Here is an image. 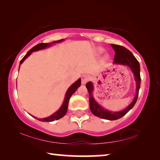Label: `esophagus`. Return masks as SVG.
Returning <instances> with one entry per match:
<instances>
[{
	"label": "esophagus",
	"instance_id": "esophagus-1",
	"mask_svg": "<svg viewBox=\"0 0 160 160\" xmlns=\"http://www.w3.org/2000/svg\"><path fill=\"white\" fill-rule=\"evenodd\" d=\"M89 76L88 75H83L82 77H81V82L82 84H86L89 81Z\"/></svg>",
	"mask_w": 160,
	"mask_h": 160
}]
</instances>
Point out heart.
Segmentation results:
<instances>
[{
    "instance_id": "heart-1",
    "label": "heart",
    "mask_w": 160,
    "mask_h": 160,
    "mask_svg": "<svg viewBox=\"0 0 160 160\" xmlns=\"http://www.w3.org/2000/svg\"><path fill=\"white\" fill-rule=\"evenodd\" d=\"M103 51V49H102V48H99V51H100V52H102V51Z\"/></svg>"
}]
</instances>
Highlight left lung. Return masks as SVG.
I'll use <instances>...</instances> for the list:
<instances>
[{
  "mask_svg": "<svg viewBox=\"0 0 160 160\" xmlns=\"http://www.w3.org/2000/svg\"><path fill=\"white\" fill-rule=\"evenodd\" d=\"M112 48L115 51V56H114V62L113 63L121 64L124 66H128L131 68L132 72L135 75V79L136 81V95H135L133 101L129 106L121 112H109V111L106 110L104 108H102L100 105L94 101L92 96V90H93V85L91 82H89L86 84V88L88 89L89 94H90V98H89V102H90V108L92 113L94 116H97L103 119H107V120H116V119L121 118L123 117L124 115H126L132 107H134L135 103L137 102L138 97V93L140 87V64L139 62L135 58L131 51L126 48L120 45L116 44H111Z\"/></svg>",
  "mask_w": 160,
  "mask_h": 160,
  "instance_id": "8db88e82",
  "label": "left lung"
}]
</instances>
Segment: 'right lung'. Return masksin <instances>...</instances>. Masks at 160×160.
<instances>
[{
  "mask_svg": "<svg viewBox=\"0 0 160 160\" xmlns=\"http://www.w3.org/2000/svg\"><path fill=\"white\" fill-rule=\"evenodd\" d=\"M63 39H61V40H58V41L53 42H51V43H40V44H38L37 45L34 46L33 48H32L31 49L29 50L28 53H27L26 55L24 56L22 59V60L20 61V66L22 63V62L25 61V59L28 58L29 55H30L32 52H33V51H38V50L43 49V48H47L48 47H49V46L51 45V44H53V43L60 42L61 41H63ZM80 85H81V80L79 79L70 87V88H68V91H67L66 94V97H65V99H64V102L63 103V104H62L61 107L60 108V109H59L58 112L54 113L53 114L50 116L49 117L44 118H37V119H38V120L40 121H43V122H50V121H53L55 120H58V119L61 118L63 117V116H64L65 114H66V112H67L68 107V102H69V99L70 98V97H71L72 94H73L75 91H76L78 88H79Z\"/></svg>",
  "mask_w": 160,
  "mask_h": 160,
  "instance_id": "1",
  "label": "right lung"
}]
</instances>
